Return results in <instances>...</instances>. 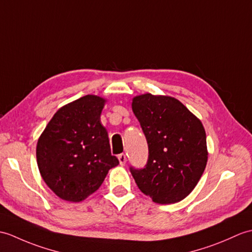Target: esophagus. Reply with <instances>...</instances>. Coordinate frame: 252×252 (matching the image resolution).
<instances>
[{"label": "esophagus", "mask_w": 252, "mask_h": 252, "mask_svg": "<svg viewBox=\"0 0 252 252\" xmlns=\"http://www.w3.org/2000/svg\"><path fill=\"white\" fill-rule=\"evenodd\" d=\"M118 159H119V162H120L121 165H125L126 163V156L125 154H120L118 156Z\"/></svg>", "instance_id": "obj_1"}]
</instances>
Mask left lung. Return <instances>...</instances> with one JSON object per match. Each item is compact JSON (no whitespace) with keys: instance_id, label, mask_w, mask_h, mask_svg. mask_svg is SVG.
<instances>
[{"instance_id":"left-lung-1","label":"left lung","mask_w":252,"mask_h":252,"mask_svg":"<svg viewBox=\"0 0 252 252\" xmlns=\"http://www.w3.org/2000/svg\"><path fill=\"white\" fill-rule=\"evenodd\" d=\"M132 109L148 144L146 165L130 166L137 187L158 204L184 200L206 167V133L202 122L171 96L146 93L133 98Z\"/></svg>"}]
</instances>
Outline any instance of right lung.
I'll use <instances>...</instances> for the list:
<instances>
[{
	"instance_id": "obj_1",
	"label": "right lung",
	"mask_w": 252,
	"mask_h": 252,
	"mask_svg": "<svg viewBox=\"0 0 252 252\" xmlns=\"http://www.w3.org/2000/svg\"><path fill=\"white\" fill-rule=\"evenodd\" d=\"M104 103L102 97L86 95L61 107L38 139L39 173L62 200H85L101 187L109 169L119 164L99 120Z\"/></svg>"
}]
</instances>
